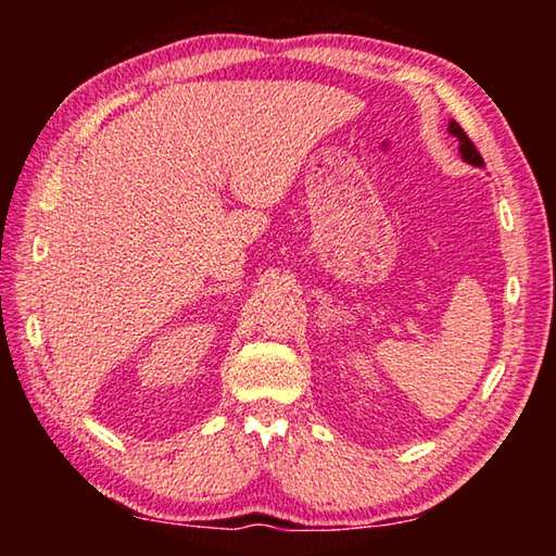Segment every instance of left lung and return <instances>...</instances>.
<instances>
[{
    "mask_svg": "<svg viewBox=\"0 0 556 556\" xmlns=\"http://www.w3.org/2000/svg\"><path fill=\"white\" fill-rule=\"evenodd\" d=\"M448 135H454L456 139H458V152H460V159H464L466 164H473V166H485L483 164V159H481V154H478V149L473 147V142H470V139L466 137V131L460 129V125L458 122H454L451 119L448 122Z\"/></svg>",
    "mask_w": 556,
    "mask_h": 556,
    "instance_id": "left-lung-1",
    "label": "left lung"
}]
</instances>
